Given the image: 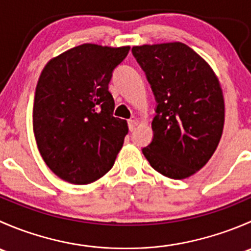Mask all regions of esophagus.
I'll return each instance as SVG.
<instances>
[{"instance_id":"esophagus-1","label":"esophagus","mask_w":251,"mask_h":251,"mask_svg":"<svg viewBox=\"0 0 251 251\" xmlns=\"http://www.w3.org/2000/svg\"><path fill=\"white\" fill-rule=\"evenodd\" d=\"M127 124H128V130L133 131L135 130L136 126H137V120H133V119H131V120L127 121Z\"/></svg>"}]
</instances>
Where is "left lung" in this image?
I'll return each instance as SVG.
<instances>
[{"label": "left lung", "mask_w": 251, "mask_h": 251, "mask_svg": "<svg viewBox=\"0 0 251 251\" xmlns=\"http://www.w3.org/2000/svg\"><path fill=\"white\" fill-rule=\"evenodd\" d=\"M156 100L153 140L142 149L151 168L182 179L201 170L225 123L221 86L210 65L182 42L132 47Z\"/></svg>", "instance_id": "left-lung-1"}]
</instances>
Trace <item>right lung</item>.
<instances>
[{"label":"right lung","instance_id":"add662e5","mask_svg":"<svg viewBox=\"0 0 251 251\" xmlns=\"http://www.w3.org/2000/svg\"><path fill=\"white\" fill-rule=\"evenodd\" d=\"M130 47L76 46L47 63L35 91L32 126L41 156L74 184L97 181L113 168L128 127L113 115V72Z\"/></svg>","mask_w":251,"mask_h":251}]
</instances>
